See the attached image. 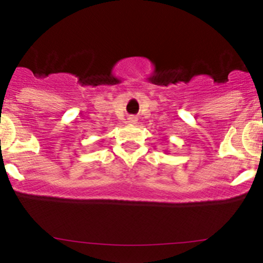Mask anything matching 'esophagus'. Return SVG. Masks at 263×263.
Masks as SVG:
<instances>
[{"label":"esophagus","mask_w":263,"mask_h":263,"mask_svg":"<svg viewBox=\"0 0 263 263\" xmlns=\"http://www.w3.org/2000/svg\"><path fill=\"white\" fill-rule=\"evenodd\" d=\"M128 120H129V121H128V122H129V123H135V122H136V120H135V118H134V117H129V118H128Z\"/></svg>","instance_id":"1"}]
</instances>
